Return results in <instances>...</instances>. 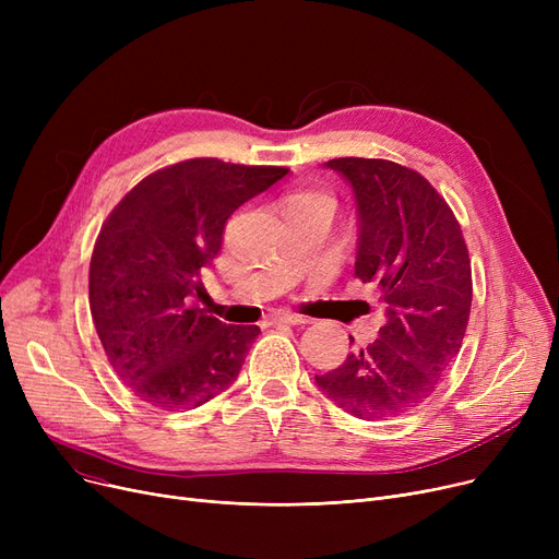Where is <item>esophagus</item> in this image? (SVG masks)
Returning a JSON list of instances; mask_svg holds the SVG:
<instances>
[{"label":"esophagus","instance_id":"34e87169","mask_svg":"<svg viewBox=\"0 0 559 559\" xmlns=\"http://www.w3.org/2000/svg\"><path fill=\"white\" fill-rule=\"evenodd\" d=\"M270 324L278 326V324H289V326H304L310 324V319L304 314H292V312H276L270 317Z\"/></svg>","mask_w":559,"mask_h":559}]
</instances>
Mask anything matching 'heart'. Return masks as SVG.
<instances>
[{
    "mask_svg": "<svg viewBox=\"0 0 559 559\" xmlns=\"http://www.w3.org/2000/svg\"><path fill=\"white\" fill-rule=\"evenodd\" d=\"M295 197H301V199H329V197H324V194H314V192H299V194H295Z\"/></svg>",
    "mask_w": 559,
    "mask_h": 559,
    "instance_id": "heart-1",
    "label": "heart"
}]
</instances>
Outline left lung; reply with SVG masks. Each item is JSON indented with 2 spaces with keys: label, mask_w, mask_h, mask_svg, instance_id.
<instances>
[{
  "label": "left lung",
  "mask_w": 559,
  "mask_h": 559,
  "mask_svg": "<svg viewBox=\"0 0 559 559\" xmlns=\"http://www.w3.org/2000/svg\"><path fill=\"white\" fill-rule=\"evenodd\" d=\"M360 215L356 276L376 283L388 324L317 385L376 421L424 403L457 358L472 312V258L451 205L428 179L385 158H333Z\"/></svg>",
  "instance_id": "8db88e82"
}]
</instances>
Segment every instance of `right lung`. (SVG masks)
<instances>
[{
  "label": "right lung",
  "mask_w": 559,
  "mask_h": 559,
  "mask_svg": "<svg viewBox=\"0 0 559 559\" xmlns=\"http://www.w3.org/2000/svg\"><path fill=\"white\" fill-rule=\"evenodd\" d=\"M276 165L190 158L129 190L106 217L91 258V312L124 385L160 409L222 394L258 337L190 304L222 249L226 219L287 174Z\"/></svg>",
  "instance_id": "right-lung-1"
}]
</instances>
